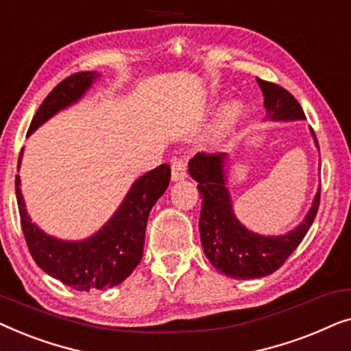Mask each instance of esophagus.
I'll return each instance as SVG.
<instances>
[{
  "instance_id": "obj_1",
  "label": "esophagus",
  "mask_w": 351,
  "mask_h": 351,
  "mask_svg": "<svg viewBox=\"0 0 351 351\" xmlns=\"http://www.w3.org/2000/svg\"><path fill=\"white\" fill-rule=\"evenodd\" d=\"M171 169H172V180L185 179L186 177V161L184 160V158H177V160H174V162H172Z\"/></svg>"
}]
</instances>
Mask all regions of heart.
<instances>
[{
	"label": "heart",
	"mask_w": 351,
	"mask_h": 351,
	"mask_svg": "<svg viewBox=\"0 0 351 351\" xmlns=\"http://www.w3.org/2000/svg\"><path fill=\"white\" fill-rule=\"evenodd\" d=\"M239 113H241V107H239V105H233V107L230 108V112H228L227 121H228V123L234 121V119H237V118L239 117Z\"/></svg>",
	"instance_id": "b5f03b06"
}]
</instances>
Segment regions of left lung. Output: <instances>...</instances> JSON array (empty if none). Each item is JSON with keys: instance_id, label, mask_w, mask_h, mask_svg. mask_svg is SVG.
Here are the masks:
<instances>
[{"instance_id": "1", "label": "left lung", "mask_w": 351, "mask_h": 351, "mask_svg": "<svg viewBox=\"0 0 351 351\" xmlns=\"http://www.w3.org/2000/svg\"><path fill=\"white\" fill-rule=\"evenodd\" d=\"M257 84L262 89L267 118L271 121L305 119L300 104L285 88L261 78H257ZM311 134L316 148H319L315 132L311 131ZM225 167V153H198L189 162L190 176L198 182V190L203 195L199 214L203 251L220 273L234 280H252L271 275L295 251L310 230L319 208L321 186L299 227L281 237H263L247 230L234 215Z\"/></svg>"}]
</instances>
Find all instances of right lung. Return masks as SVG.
Instances as JSON below:
<instances>
[{"label": "right lung", "mask_w": 351, "mask_h": 351, "mask_svg": "<svg viewBox=\"0 0 351 351\" xmlns=\"http://www.w3.org/2000/svg\"><path fill=\"white\" fill-rule=\"evenodd\" d=\"M99 73L80 71L60 81L43 100L32 119L27 136L83 97ZM22 152L17 169L21 167ZM171 180L169 165L148 171L134 182L113 217L97 233L83 241H62L49 237L32 223L21 191V177H16V196L21 225L28 251L36 265L56 280L76 291L104 289L123 282L138 265L143 256L148 214L165 193Z\"/></svg>", "instance_id": "add662e5"}]
</instances>
